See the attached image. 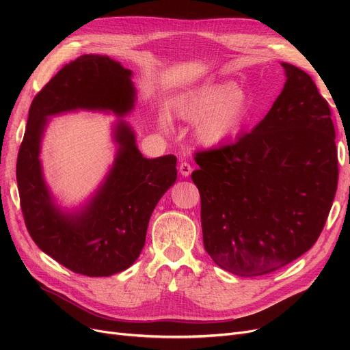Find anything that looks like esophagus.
<instances>
[{"label":"esophagus","mask_w":350,"mask_h":350,"mask_svg":"<svg viewBox=\"0 0 350 350\" xmlns=\"http://www.w3.org/2000/svg\"><path fill=\"white\" fill-rule=\"evenodd\" d=\"M178 172L183 177H189L193 172V167L187 163V161H181L180 165H178Z\"/></svg>","instance_id":"esophagus-1"}]
</instances>
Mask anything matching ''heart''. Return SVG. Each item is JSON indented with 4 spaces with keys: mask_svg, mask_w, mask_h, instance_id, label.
Wrapping results in <instances>:
<instances>
[{
    "mask_svg": "<svg viewBox=\"0 0 350 350\" xmlns=\"http://www.w3.org/2000/svg\"><path fill=\"white\" fill-rule=\"evenodd\" d=\"M185 122H196L194 137L206 147L223 144L241 133L250 118L251 105L232 82H207L181 94L173 105ZM160 126L167 131L170 119L161 115Z\"/></svg>",
    "mask_w": 350,
    "mask_h": 350,
    "instance_id": "1",
    "label": "heart"
}]
</instances>
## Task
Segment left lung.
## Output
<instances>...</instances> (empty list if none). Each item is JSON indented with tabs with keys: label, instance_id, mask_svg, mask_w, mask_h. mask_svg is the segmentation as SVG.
I'll use <instances>...</instances> for the list:
<instances>
[{
	"label": "left lung",
	"instance_id": "8db88e82",
	"mask_svg": "<svg viewBox=\"0 0 350 350\" xmlns=\"http://www.w3.org/2000/svg\"><path fill=\"white\" fill-rule=\"evenodd\" d=\"M286 82L267 116L234 143L196 153L204 248L240 277L277 271L321 235L338 187L335 126L312 78Z\"/></svg>",
	"mask_w": 350,
	"mask_h": 350
}]
</instances>
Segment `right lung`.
Instances as JSON below:
<instances>
[{"label": "right lung", "mask_w": 350, "mask_h": 350, "mask_svg": "<svg viewBox=\"0 0 350 350\" xmlns=\"http://www.w3.org/2000/svg\"><path fill=\"white\" fill-rule=\"evenodd\" d=\"M132 70L106 55H82L66 64L33 98L16 159V183L27 230L35 244L68 269L109 277L131 267L142 252L150 215L177 180L176 156L146 159L124 120L115 127L116 159L103 185L78 213L53 204L41 167L48 118L72 110L132 112Z\"/></svg>", "instance_id": "1"}]
</instances>
